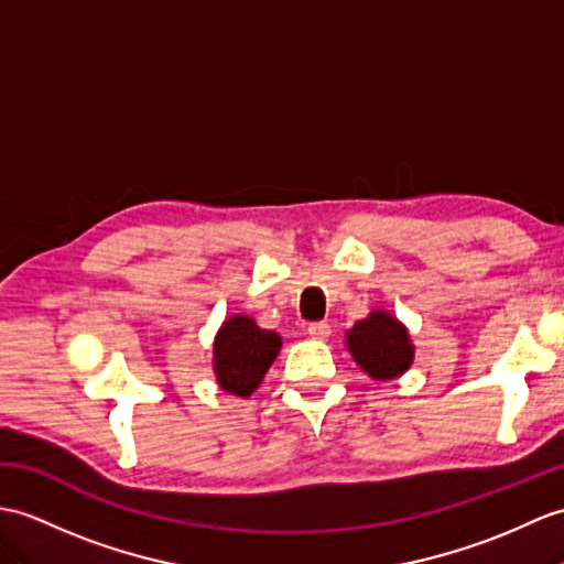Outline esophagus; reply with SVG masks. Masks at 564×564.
Masks as SVG:
<instances>
[{"mask_svg":"<svg viewBox=\"0 0 564 564\" xmlns=\"http://www.w3.org/2000/svg\"><path fill=\"white\" fill-rule=\"evenodd\" d=\"M307 334L314 338V341H326V338H329V334H332V326L326 322H312L307 326Z\"/></svg>","mask_w":564,"mask_h":564,"instance_id":"34e87169","label":"esophagus"}]
</instances>
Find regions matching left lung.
Instances as JSON below:
<instances>
[{
	"label": "left lung",
	"mask_w": 564,
	"mask_h": 564,
	"mask_svg": "<svg viewBox=\"0 0 564 564\" xmlns=\"http://www.w3.org/2000/svg\"><path fill=\"white\" fill-rule=\"evenodd\" d=\"M346 346L352 360L372 379H397L413 362L409 329L384 310L370 312L368 319L352 324L346 332Z\"/></svg>",
	"instance_id": "1"
}]
</instances>
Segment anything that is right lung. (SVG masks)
<instances>
[{"label": "right lung", "mask_w": 564, "mask_h": 564, "mask_svg": "<svg viewBox=\"0 0 564 564\" xmlns=\"http://www.w3.org/2000/svg\"><path fill=\"white\" fill-rule=\"evenodd\" d=\"M281 350V336L257 326L247 314L223 322L214 341V372L223 391L250 397Z\"/></svg>", "instance_id": "add662e5"}]
</instances>
